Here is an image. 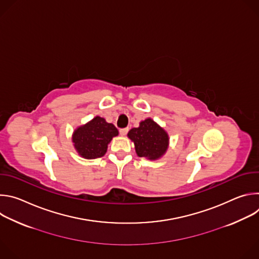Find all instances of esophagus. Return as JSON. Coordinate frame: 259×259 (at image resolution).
<instances>
[{"mask_svg":"<svg viewBox=\"0 0 259 259\" xmlns=\"http://www.w3.org/2000/svg\"><path fill=\"white\" fill-rule=\"evenodd\" d=\"M128 131H129V128H123V129H120V134H121L122 136H126V135H127V133H128Z\"/></svg>","mask_w":259,"mask_h":259,"instance_id":"obj_1","label":"esophagus"}]
</instances>
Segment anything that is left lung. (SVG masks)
I'll use <instances>...</instances> for the list:
<instances>
[{
	"mask_svg": "<svg viewBox=\"0 0 259 259\" xmlns=\"http://www.w3.org/2000/svg\"><path fill=\"white\" fill-rule=\"evenodd\" d=\"M128 137L134 142L138 157L153 161L161 158L169 145L168 133L151 118L140 122L139 127L132 128Z\"/></svg>",
	"mask_w": 259,
	"mask_h": 259,
	"instance_id": "obj_1",
	"label": "left lung"
}]
</instances>
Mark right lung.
I'll use <instances>...</instances> for the list:
<instances>
[{"instance_id": "obj_1", "label": "right lung", "mask_w": 259, "mask_h": 259, "mask_svg": "<svg viewBox=\"0 0 259 259\" xmlns=\"http://www.w3.org/2000/svg\"><path fill=\"white\" fill-rule=\"evenodd\" d=\"M118 134L115 125L97 116L73 131L72 142L81 157L96 159L105 155L108 143Z\"/></svg>"}]
</instances>
